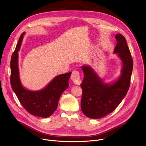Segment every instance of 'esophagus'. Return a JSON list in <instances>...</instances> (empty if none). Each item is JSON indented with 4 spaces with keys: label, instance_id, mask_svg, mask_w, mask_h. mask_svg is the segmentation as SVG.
Masks as SVG:
<instances>
[{
    "label": "esophagus",
    "instance_id": "34e87169",
    "mask_svg": "<svg viewBox=\"0 0 146 146\" xmlns=\"http://www.w3.org/2000/svg\"><path fill=\"white\" fill-rule=\"evenodd\" d=\"M71 80L74 84L80 85L81 82L80 73L77 70H73L71 75Z\"/></svg>",
    "mask_w": 146,
    "mask_h": 146
}]
</instances>
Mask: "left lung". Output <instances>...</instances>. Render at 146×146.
Here are the masks:
<instances>
[{
	"mask_svg": "<svg viewBox=\"0 0 146 146\" xmlns=\"http://www.w3.org/2000/svg\"><path fill=\"white\" fill-rule=\"evenodd\" d=\"M115 38L117 43L114 52L118 54L123 64L121 76L117 81L111 85L104 84L91 67L82 66L84 78L81 84V108L82 113L90 118H100L113 112L129 88L133 59L124 36L117 34Z\"/></svg>",
	"mask_w": 146,
	"mask_h": 146,
	"instance_id": "obj_1",
	"label": "left lung"
}]
</instances>
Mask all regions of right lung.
I'll return each instance as SVG.
<instances>
[{"label": "right lung", "mask_w": 146, "mask_h": 146, "mask_svg": "<svg viewBox=\"0 0 146 146\" xmlns=\"http://www.w3.org/2000/svg\"><path fill=\"white\" fill-rule=\"evenodd\" d=\"M23 32L20 36L15 50L12 54L10 68V83L19 102L30 114L43 118L51 115L56 110L59 99L63 92L69 87L71 72L56 76L43 90L31 91L21 85L18 68V52L22 43Z\"/></svg>", "instance_id": "right-lung-1"}]
</instances>
